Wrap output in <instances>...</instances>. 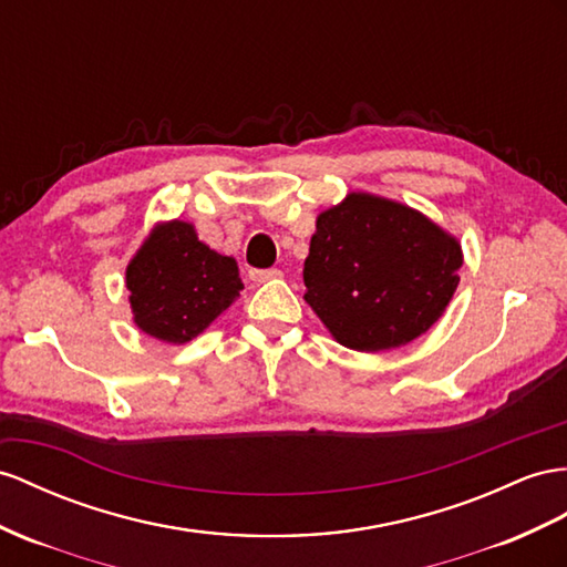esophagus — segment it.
<instances>
[{
	"label": "esophagus",
	"instance_id": "1",
	"mask_svg": "<svg viewBox=\"0 0 567 567\" xmlns=\"http://www.w3.org/2000/svg\"><path fill=\"white\" fill-rule=\"evenodd\" d=\"M249 278L254 282H270V280H280L282 272L278 268H270V270H251Z\"/></svg>",
	"mask_w": 567,
	"mask_h": 567
}]
</instances>
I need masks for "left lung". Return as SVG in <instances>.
<instances>
[{"label":"left lung","instance_id":"1","mask_svg":"<svg viewBox=\"0 0 567 567\" xmlns=\"http://www.w3.org/2000/svg\"><path fill=\"white\" fill-rule=\"evenodd\" d=\"M460 268V241L424 213L352 192L316 217L303 299L350 350H395L443 316Z\"/></svg>","mask_w":567,"mask_h":567}]
</instances>
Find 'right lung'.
<instances>
[{
  "instance_id": "1",
  "label": "right lung",
  "mask_w": 567,
  "mask_h": 567,
  "mask_svg": "<svg viewBox=\"0 0 567 567\" xmlns=\"http://www.w3.org/2000/svg\"><path fill=\"white\" fill-rule=\"evenodd\" d=\"M134 323L159 342L200 336L239 297L237 260L213 251L184 220L157 223L126 266Z\"/></svg>"
}]
</instances>
